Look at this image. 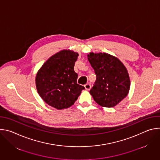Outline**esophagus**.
Segmentation results:
<instances>
[{"label":"esophagus","instance_id":"obj_1","mask_svg":"<svg viewBox=\"0 0 160 160\" xmlns=\"http://www.w3.org/2000/svg\"><path fill=\"white\" fill-rule=\"evenodd\" d=\"M84 87H85V89L87 90H89L90 89V88H91V85L89 83H87L86 85H85Z\"/></svg>","mask_w":160,"mask_h":160}]
</instances>
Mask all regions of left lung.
<instances>
[{
    "mask_svg": "<svg viewBox=\"0 0 160 160\" xmlns=\"http://www.w3.org/2000/svg\"><path fill=\"white\" fill-rule=\"evenodd\" d=\"M87 57L96 75L90 94L101 106H115L129 92L130 81L127 68L117 58L109 54L90 52Z\"/></svg>",
    "mask_w": 160,
    "mask_h": 160,
    "instance_id": "8db88e82",
    "label": "left lung"
}]
</instances>
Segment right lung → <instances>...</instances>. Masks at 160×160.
Here are the masks:
<instances>
[{
    "instance_id": "add662e5",
    "label": "right lung",
    "mask_w": 160,
    "mask_h": 160,
    "mask_svg": "<svg viewBox=\"0 0 160 160\" xmlns=\"http://www.w3.org/2000/svg\"><path fill=\"white\" fill-rule=\"evenodd\" d=\"M78 54L62 50L52 56L38 71L36 87L42 99L48 105L62 109L72 106L85 89L77 83L74 66Z\"/></svg>"
}]
</instances>
